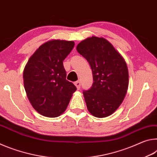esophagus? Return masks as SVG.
I'll return each instance as SVG.
<instances>
[{"mask_svg": "<svg viewBox=\"0 0 157 157\" xmlns=\"http://www.w3.org/2000/svg\"><path fill=\"white\" fill-rule=\"evenodd\" d=\"M74 84L75 85L77 89H78V90H79V89H80V86H81V84H80V82L79 81H77V82H75V83H74Z\"/></svg>", "mask_w": 157, "mask_h": 157, "instance_id": "esophagus-1", "label": "esophagus"}]
</instances>
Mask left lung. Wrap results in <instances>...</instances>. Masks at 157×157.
<instances>
[{"label": "left lung", "mask_w": 157, "mask_h": 157, "mask_svg": "<svg viewBox=\"0 0 157 157\" xmlns=\"http://www.w3.org/2000/svg\"><path fill=\"white\" fill-rule=\"evenodd\" d=\"M93 73L91 89L83 91L87 109L93 116L105 118L123 102L129 85L126 62L112 44L102 37H89L77 46Z\"/></svg>", "instance_id": "left-lung-1"}]
</instances>
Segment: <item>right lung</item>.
I'll list each match as a JSON object with an SVG mask.
<instances>
[{"mask_svg":"<svg viewBox=\"0 0 157 157\" xmlns=\"http://www.w3.org/2000/svg\"><path fill=\"white\" fill-rule=\"evenodd\" d=\"M72 41L50 40L30 57L23 84L32 106L41 115L55 118L64 112L77 88L66 79L63 61L73 50Z\"/></svg>","mask_w":157,"mask_h":157,"instance_id":"add662e5","label":"right lung"}]
</instances>
